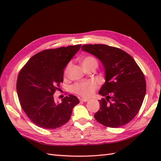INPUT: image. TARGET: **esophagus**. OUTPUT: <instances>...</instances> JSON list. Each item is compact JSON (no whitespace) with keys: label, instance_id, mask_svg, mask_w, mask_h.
Listing matches in <instances>:
<instances>
[{"label":"esophagus","instance_id":"esophagus-1","mask_svg":"<svg viewBox=\"0 0 161 161\" xmlns=\"http://www.w3.org/2000/svg\"><path fill=\"white\" fill-rule=\"evenodd\" d=\"M88 99H86V98H81V99H80V101L81 102H88Z\"/></svg>","mask_w":161,"mask_h":161}]
</instances>
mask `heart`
Instances as JSON below:
<instances>
[{
	"mask_svg": "<svg viewBox=\"0 0 161 161\" xmlns=\"http://www.w3.org/2000/svg\"><path fill=\"white\" fill-rule=\"evenodd\" d=\"M80 64L82 66L84 70H86V68H89L93 66H97V61L93 57L91 56H87L86 57L83 58L81 60ZM70 68V64H69L65 68L64 70V75L67 76L69 73V70ZM97 88V84L96 82L94 81H88V82H82L76 84L73 86V89L77 93L78 95H81L83 97H90L93 94L95 91L96 90Z\"/></svg>",
	"mask_w": 161,
	"mask_h": 161,
	"instance_id": "b5f03b06",
	"label": "heart"
}]
</instances>
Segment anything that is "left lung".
Segmentation results:
<instances>
[{
  "label": "left lung",
  "instance_id": "1",
  "mask_svg": "<svg viewBox=\"0 0 161 161\" xmlns=\"http://www.w3.org/2000/svg\"><path fill=\"white\" fill-rule=\"evenodd\" d=\"M101 61L105 82L99 94L105 96L95 119L108 127L116 128L131 121L141 108L146 93V81L141 68L124 50L104 44L81 47ZM111 100H110V99Z\"/></svg>",
  "mask_w": 161,
  "mask_h": 161
}]
</instances>
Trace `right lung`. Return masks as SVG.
I'll return each instance as SVG.
<instances>
[{"label":"right lung","mask_w":161,"mask_h":161,"mask_svg":"<svg viewBox=\"0 0 161 161\" xmlns=\"http://www.w3.org/2000/svg\"><path fill=\"white\" fill-rule=\"evenodd\" d=\"M81 45L42 51L34 55L19 74L16 91L20 106L34 124L43 129L59 128L69 120L80 103L73 95L55 102L53 94L64 81V71Z\"/></svg>","instance_id":"add662e5"}]
</instances>
